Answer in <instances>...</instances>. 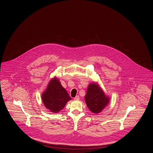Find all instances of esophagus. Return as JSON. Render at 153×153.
I'll return each instance as SVG.
<instances>
[{
	"mask_svg": "<svg viewBox=\"0 0 153 153\" xmlns=\"http://www.w3.org/2000/svg\"><path fill=\"white\" fill-rule=\"evenodd\" d=\"M74 99L75 100H79L80 99V97H79V96H76L74 98Z\"/></svg>",
	"mask_w": 153,
	"mask_h": 153,
	"instance_id": "34e87169",
	"label": "esophagus"
}]
</instances>
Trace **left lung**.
<instances>
[{"label": "left lung", "instance_id": "1", "mask_svg": "<svg viewBox=\"0 0 153 153\" xmlns=\"http://www.w3.org/2000/svg\"><path fill=\"white\" fill-rule=\"evenodd\" d=\"M85 100L89 110L98 114L108 104L110 98L105 94L98 83L92 82L87 87Z\"/></svg>", "mask_w": 153, "mask_h": 153}]
</instances>
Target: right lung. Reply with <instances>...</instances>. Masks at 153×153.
Instances as JSON below:
<instances>
[{
  "mask_svg": "<svg viewBox=\"0 0 153 153\" xmlns=\"http://www.w3.org/2000/svg\"><path fill=\"white\" fill-rule=\"evenodd\" d=\"M45 107L52 113H57L62 110L71 98L59 80L54 77L49 81L46 90L42 95Z\"/></svg>",
  "mask_w": 153,
  "mask_h": 153,
  "instance_id": "obj_1",
  "label": "right lung"
}]
</instances>
